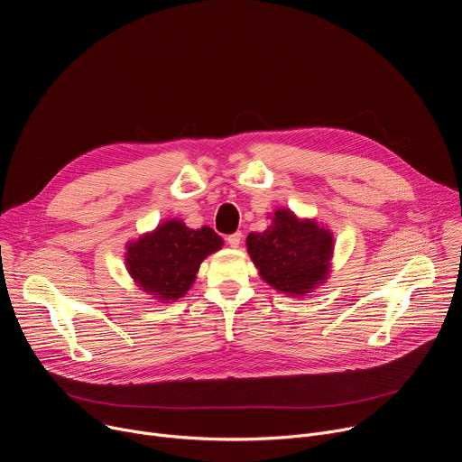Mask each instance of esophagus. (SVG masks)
Masks as SVG:
<instances>
[{
  "mask_svg": "<svg viewBox=\"0 0 462 462\" xmlns=\"http://www.w3.org/2000/svg\"><path fill=\"white\" fill-rule=\"evenodd\" d=\"M241 239H243V234H241V232H236V234H232V236L226 237V243H228L232 248H237V246L241 245Z\"/></svg>",
  "mask_w": 462,
  "mask_h": 462,
  "instance_id": "obj_1",
  "label": "esophagus"
}]
</instances>
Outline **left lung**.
Wrapping results in <instances>:
<instances>
[{
	"mask_svg": "<svg viewBox=\"0 0 462 462\" xmlns=\"http://www.w3.org/2000/svg\"><path fill=\"white\" fill-rule=\"evenodd\" d=\"M267 219V230L246 236L252 263L261 280L280 294L307 296L331 273L333 232L314 217H300L283 207Z\"/></svg>",
	"mask_w": 462,
	"mask_h": 462,
	"instance_id": "8db88e82",
	"label": "left lung"
}]
</instances>
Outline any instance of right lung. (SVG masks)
Wrapping results in <instances>:
<instances>
[{
    "mask_svg": "<svg viewBox=\"0 0 462 462\" xmlns=\"http://www.w3.org/2000/svg\"><path fill=\"white\" fill-rule=\"evenodd\" d=\"M212 228H189L182 219H166L125 245L124 263L134 283L162 303L184 298L201 263L223 246Z\"/></svg>",
    "mask_w": 462,
    "mask_h": 462,
    "instance_id": "add662e5",
    "label": "right lung"
}]
</instances>
